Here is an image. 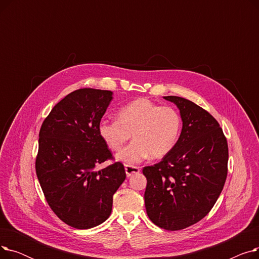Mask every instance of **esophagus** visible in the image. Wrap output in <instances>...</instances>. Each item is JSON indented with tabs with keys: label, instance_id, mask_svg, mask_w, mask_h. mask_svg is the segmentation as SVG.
Wrapping results in <instances>:
<instances>
[{
	"label": "esophagus",
	"instance_id": "obj_1",
	"mask_svg": "<svg viewBox=\"0 0 259 259\" xmlns=\"http://www.w3.org/2000/svg\"><path fill=\"white\" fill-rule=\"evenodd\" d=\"M140 168L139 167H134V166H130V165H126L125 166V171H126V175L127 178H130L131 175L135 174V173H139L140 172Z\"/></svg>",
	"mask_w": 259,
	"mask_h": 259
}]
</instances>
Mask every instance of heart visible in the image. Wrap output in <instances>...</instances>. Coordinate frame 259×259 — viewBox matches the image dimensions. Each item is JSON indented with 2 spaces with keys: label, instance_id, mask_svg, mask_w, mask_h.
Listing matches in <instances>:
<instances>
[{
  "label": "heart",
  "instance_id": "b5f03b06",
  "mask_svg": "<svg viewBox=\"0 0 259 259\" xmlns=\"http://www.w3.org/2000/svg\"><path fill=\"white\" fill-rule=\"evenodd\" d=\"M182 117L172 107H162L150 100L139 99L117 111V119H103L99 134L112 151H118L132 134L133 141L117 153L116 158L135 165L149 156L160 158L178 144Z\"/></svg>",
  "mask_w": 259,
  "mask_h": 259
}]
</instances>
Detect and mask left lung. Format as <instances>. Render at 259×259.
Here are the masks:
<instances>
[{
  "instance_id": "8db88e82",
  "label": "left lung",
  "mask_w": 259,
  "mask_h": 259,
  "mask_svg": "<svg viewBox=\"0 0 259 259\" xmlns=\"http://www.w3.org/2000/svg\"><path fill=\"white\" fill-rule=\"evenodd\" d=\"M179 108L183 128L173 150L147 179L146 211L153 224L178 231L202 220L221 195L228 173V144L217 120L205 109L180 97H164Z\"/></svg>"
}]
</instances>
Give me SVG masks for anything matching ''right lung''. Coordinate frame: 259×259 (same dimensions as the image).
I'll return each instance as SVG.
<instances>
[{"label": "right lung", "instance_id": "right-lung-1", "mask_svg": "<svg viewBox=\"0 0 259 259\" xmlns=\"http://www.w3.org/2000/svg\"><path fill=\"white\" fill-rule=\"evenodd\" d=\"M112 91L75 90L52 108L38 134L35 171L51 210L65 224L90 229L111 214L113 195L126 179L119 161L95 170L112 158L99 134V124Z\"/></svg>", "mask_w": 259, "mask_h": 259}]
</instances>
